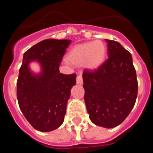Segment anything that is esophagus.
<instances>
[{"label": "esophagus", "mask_w": 153, "mask_h": 153, "mask_svg": "<svg viewBox=\"0 0 153 153\" xmlns=\"http://www.w3.org/2000/svg\"><path fill=\"white\" fill-rule=\"evenodd\" d=\"M76 83L78 85H82L83 84V77H82V75L79 74L76 77Z\"/></svg>", "instance_id": "1"}]
</instances>
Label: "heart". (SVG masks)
Masks as SVG:
<instances>
[{
	"instance_id": "b5f03b06",
	"label": "heart",
	"mask_w": 153,
	"mask_h": 153,
	"mask_svg": "<svg viewBox=\"0 0 153 153\" xmlns=\"http://www.w3.org/2000/svg\"><path fill=\"white\" fill-rule=\"evenodd\" d=\"M107 47L102 40L86 42L74 46L67 54V61L76 66L84 65L89 70H96L105 60Z\"/></svg>"
}]
</instances>
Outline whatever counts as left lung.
<instances>
[{
  "mask_svg": "<svg viewBox=\"0 0 153 153\" xmlns=\"http://www.w3.org/2000/svg\"><path fill=\"white\" fill-rule=\"evenodd\" d=\"M108 60L97 70L83 74L84 100L92 123L113 128L130 113L137 97L136 73L130 53L106 39Z\"/></svg>",
  "mask_w": 153,
  "mask_h": 153,
  "instance_id": "left-lung-1",
  "label": "left lung"
}]
</instances>
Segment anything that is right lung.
Here are the masks:
<instances>
[{
  "mask_svg": "<svg viewBox=\"0 0 153 153\" xmlns=\"http://www.w3.org/2000/svg\"><path fill=\"white\" fill-rule=\"evenodd\" d=\"M70 42L47 39L30 47L23 56L17 83V100L27 120L40 132L54 130L64 120L76 75L60 74L59 68ZM33 62L40 66L39 72L31 70Z\"/></svg>",
  "mask_w": 153,
  "mask_h": 153,
  "instance_id": "right-lung-1",
  "label": "right lung"
}]
</instances>
